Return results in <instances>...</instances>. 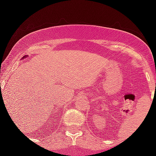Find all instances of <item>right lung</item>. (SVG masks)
<instances>
[{
	"mask_svg": "<svg viewBox=\"0 0 156 156\" xmlns=\"http://www.w3.org/2000/svg\"><path fill=\"white\" fill-rule=\"evenodd\" d=\"M26 57H27V55H25V56H23V58H26Z\"/></svg>",
	"mask_w": 156,
	"mask_h": 156,
	"instance_id": "1",
	"label": "right lung"
}]
</instances>
